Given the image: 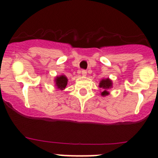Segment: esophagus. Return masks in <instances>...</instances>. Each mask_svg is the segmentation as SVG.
<instances>
[{"mask_svg": "<svg viewBox=\"0 0 158 158\" xmlns=\"http://www.w3.org/2000/svg\"><path fill=\"white\" fill-rule=\"evenodd\" d=\"M81 74L83 75V76H86V74H87V71H86L85 69H82Z\"/></svg>", "mask_w": 158, "mask_h": 158, "instance_id": "esophagus-1", "label": "esophagus"}]
</instances>
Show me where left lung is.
Here are the masks:
<instances>
[{
  "label": "left lung",
  "instance_id": "1",
  "mask_svg": "<svg viewBox=\"0 0 158 158\" xmlns=\"http://www.w3.org/2000/svg\"><path fill=\"white\" fill-rule=\"evenodd\" d=\"M112 85V83H111V81L109 80L108 78L107 79H103V80L100 81V88H103L104 89V92H102L101 95L102 96H106V95L109 94L108 92L107 91V89H110Z\"/></svg>",
  "mask_w": 158,
  "mask_h": 158
}]
</instances>
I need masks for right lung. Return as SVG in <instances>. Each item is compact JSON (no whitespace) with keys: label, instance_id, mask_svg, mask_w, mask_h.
Instances as JSON below:
<instances>
[{"label":"right lung","instance_id":"right-lung-1","mask_svg":"<svg viewBox=\"0 0 158 158\" xmlns=\"http://www.w3.org/2000/svg\"><path fill=\"white\" fill-rule=\"evenodd\" d=\"M67 81H68V80H67L66 77L64 76V75L57 77V78L55 79V83H56L57 88L62 89V90L65 88L67 85Z\"/></svg>","mask_w":158,"mask_h":158}]
</instances>
